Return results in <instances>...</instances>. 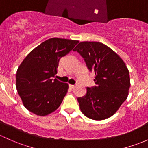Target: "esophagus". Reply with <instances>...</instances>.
<instances>
[{
    "instance_id": "obj_1",
    "label": "esophagus",
    "mask_w": 148,
    "mask_h": 148,
    "mask_svg": "<svg viewBox=\"0 0 148 148\" xmlns=\"http://www.w3.org/2000/svg\"><path fill=\"white\" fill-rule=\"evenodd\" d=\"M69 87H71V88H74V87H75V85H71V84H70V85H69Z\"/></svg>"
}]
</instances>
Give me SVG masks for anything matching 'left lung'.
I'll use <instances>...</instances> for the list:
<instances>
[{
  "instance_id": "obj_1",
  "label": "left lung",
  "mask_w": 148,
  "mask_h": 148,
  "mask_svg": "<svg viewBox=\"0 0 148 148\" xmlns=\"http://www.w3.org/2000/svg\"><path fill=\"white\" fill-rule=\"evenodd\" d=\"M74 51L83 57L89 70L95 72L94 81L97 85L87 87L86 95L77 99L81 112L93 120L109 118L128 95L131 82L124 61L112 49L100 42H80Z\"/></svg>"
}]
</instances>
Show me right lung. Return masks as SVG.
<instances>
[{"mask_svg": "<svg viewBox=\"0 0 148 148\" xmlns=\"http://www.w3.org/2000/svg\"><path fill=\"white\" fill-rule=\"evenodd\" d=\"M77 40L51 38L27 56L16 73V88L23 105L30 112L45 116L55 112L68 92V84L53 77L61 57L69 53Z\"/></svg>", "mask_w": 148, "mask_h": 148, "instance_id": "add662e5", "label": "right lung"}]
</instances>
